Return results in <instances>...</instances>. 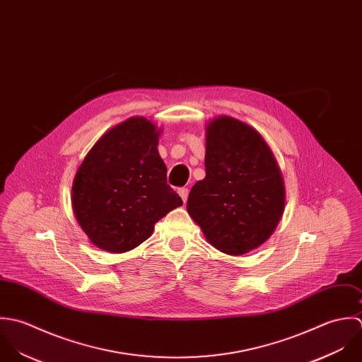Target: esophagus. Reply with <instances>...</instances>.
<instances>
[{
  "instance_id": "34e87169",
  "label": "esophagus",
  "mask_w": 362,
  "mask_h": 362,
  "mask_svg": "<svg viewBox=\"0 0 362 362\" xmlns=\"http://www.w3.org/2000/svg\"><path fill=\"white\" fill-rule=\"evenodd\" d=\"M179 196H180L182 200L186 203V202H187V196H189V189H187V187L179 189Z\"/></svg>"
}]
</instances>
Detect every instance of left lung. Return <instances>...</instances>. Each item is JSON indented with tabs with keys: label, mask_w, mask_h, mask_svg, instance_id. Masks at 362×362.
I'll use <instances>...</instances> for the list:
<instances>
[{
	"label": "left lung",
	"mask_w": 362,
	"mask_h": 362,
	"mask_svg": "<svg viewBox=\"0 0 362 362\" xmlns=\"http://www.w3.org/2000/svg\"><path fill=\"white\" fill-rule=\"evenodd\" d=\"M206 177L190 190L187 213L226 255H245L277 228L286 204L279 163L249 124L219 116L207 126Z\"/></svg>",
	"instance_id": "1"
}]
</instances>
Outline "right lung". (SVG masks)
I'll return each mask as SVG.
<instances>
[{
    "instance_id": "obj_1",
    "label": "right lung",
    "mask_w": 362,
    "mask_h": 362,
    "mask_svg": "<svg viewBox=\"0 0 362 362\" xmlns=\"http://www.w3.org/2000/svg\"><path fill=\"white\" fill-rule=\"evenodd\" d=\"M159 134L151 120L130 117L103 134L78 168L74 214L99 249L123 253L137 247L155 222L183 204L166 183Z\"/></svg>"
}]
</instances>
